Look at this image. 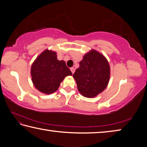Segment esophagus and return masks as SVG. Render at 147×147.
Masks as SVG:
<instances>
[{"label": "esophagus", "instance_id": "obj_1", "mask_svg": "<svg viewBox=\"0 0 147 147\" xmlns=\"http://www.w3.org/2000/svg\"><path fill=\"white\" fill-rule=\"evenodd\" d=\"M70 69H71V72H72V73L74 74V71H75V69H74V67H71Z\"/></svg>", "mask_w": 147, "mask_h": 147}]
</instances>
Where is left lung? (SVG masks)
<instances>
[{"label":"left lung","mask_w":147,"mask_h":147,"mask_svg":"<svg viewBox=\"0 0 147 147\" xmlns=\"http://www.w3.org/2000/svg\"><path fill=\"white\" fill-rule=\"evenodd\" d=\"M73 74L80 93L86 97L96 96L109 82L110 69L107 59L95 51L86 54Z\"/></svg>","instance_id":"1"}]
</instances>
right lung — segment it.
I'll return each mask as SVG.
<instances>
[{"label":"right lung","instance_id":"add662e5","mask_svg":"<svg viewBox=\"0 0 147 147\" xmlns=\"http://www.w3.org/2000/svg\"><path fill=\"white\" fill-rule=\"evenodd\" d=\"M72 73L64 61L57 59L55 52L45 51L33 63L31 76L34 86L39 91L51 94L58 89L64 78Z\"/></svg>","mask_w":147,"mask_h":147}]
</instances>
